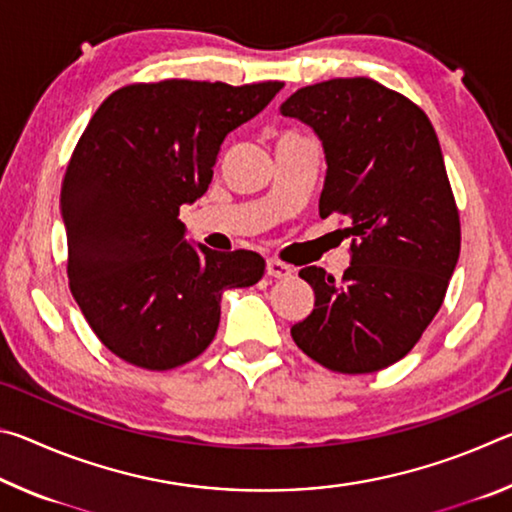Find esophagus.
<instances>
[{
	"label": "esophagus",
	"instance_id": "1",
	"mask_svg": "<svg viewBox=\"0 0 512 512\" xmlns=\"http://www.w3.org/2000/svg\"><path fill=\"white\" fill-rule=\"evenodd\" d=\"M266 275L277 277V280H284V277L293 275V266L280 262V259H266Z\"/></svg>",
	"mask_w": 512,
	"mask_h": 512
}]
</instances>
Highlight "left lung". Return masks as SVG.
<instances>
[{
    "label": "left lung",
    "instance_id": "8db88e82",
    "mask_svg": "<svg viewBox=\"0 0 512 512\" xmlns=\"http://www.w3.org/2000/svg\"><path fill=\"white\" fill-rule=\"evenodd\" d=\"M280 112L307 124L325 151L318 212L348 221L352 262L336 282L300 271L314 311L291 327L298 348L348 375L411 352L438 314L458 253L461 221L429 117L402 94L363 79L307 85Z\"/></svg>",
    "mask_w": 512,
    "mask_h": 512
}]
</instances>
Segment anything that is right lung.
I'll use <instances>...</instances> for the list:
<instances>
[{"instance_id":"1","label":"right lung","mask_w":512,"mask_h":512,"mask_svg":"<svg viewBox=\"0 0 512 512\" xmlns=\"http://www.w3.org/2000/svg\"><path fill=\"white\" fill-rule=\"evenodd\" d=\"M280 81L126 85L101 103L67 164V277L92 332L133 366L171 370L212 343L223 291L262 280L253 250L189 244L180 205L212 183L221 144Z\"/></svg>"}]
</instances>
